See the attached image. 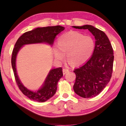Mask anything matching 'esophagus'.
Wrapping results in <instances>:
<instances>
[{
	"label": "esophagus",
	"mask_w": 126,
	"mask_h": 126,
	"mask_svg": "<svg viewBox=\"0 0 126 126\" xmlns=\"http://www.w3.org/2000/svg\"><path fill=\"white\" fill-rule=\"evenodd\" d=\"M69 72V70H68V69H64H64H63V73L64 75V74H65L66 73H68V72Z\"/></svg>",
	"instance_id": "34e87169"
}]
</instances>
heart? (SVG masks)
Wrapping results in <instances>:
<instances>
[{
	"mask_svg": "<svg viewBox=\"0 0 126 126\" xmlns=\"http://www.w3.org/2000/svg\"><path fill=\"white\" fill-rule=\"evenodd\" d=\"M94 47V40L91 36L71 31L58 38L57 48L53 49V53L57 61H62L66 54L68 63L72 65L78 66L90 58Z\"/></svg>",
	"mask_w": 126,
	"mask_h": 126,
	"instance_id": "obj_1",
	"label": "heart"
}]
</instances>
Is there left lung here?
I'll return each mask as SVG.
<instances>
[{"label": "left lung", "mask_w": 126, "mask_h": 126, "mask_svg": "<svg viewBox=\"0 0 126 126\" xmlns=\"http://www.w3.org/2000/svg\"><path fill=\"white\" fill-rule=\"evenodd\" d=\"M72 27L88 29L95 38L94 49L90 59L73 71L76 75L74 91L83 98H92L99 94L110 81L114 60L113 48L106 34L92 25Z\"/></svg>", "instance_id": "8db88e82"}]
</instances>
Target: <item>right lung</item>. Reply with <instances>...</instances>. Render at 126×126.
I'll return each mask as SVG.
<instances>
[{"instance_id":"add662e5","label":"right lung","mask_w":126,"mask_h":126,"mask_svg":"<svg viewBox=\"0 0 126 126\" xmlns=\"http://www.w3.org/2000/svg\"><path fill=\"white\" fill-rule=\"evenodd\" d=\"M64 29V27L60 25L37 28L24 33L18 38L15 44L12 52V66L16 84L22 92L33 101L44 102L55 94L57 89V83L63 77L62 68L59 67L51 69L42 86L38 91L34 92L24 87L19 78L16 68L17 54L20 49L26 44L46 43L52 46L55 36Z\"/></svg>"}]
</instances>
